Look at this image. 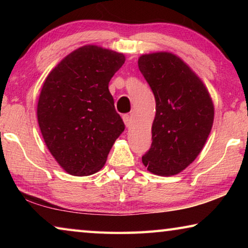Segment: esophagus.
Instances as JSON below:
<instances>
[{
	"instance_id": "obj_1",
	"label": "esophagus",
	"mask_w": 248,
	"mask_h": 248,
	"mask_svg": "<svg viewBox=\"0 0 248 248\" xmlns=\"http://www.w3.org/2000/svg\"><path fill=\"white\" fill-rule=\"evenodd\" d=\"M123 119H124V123L125 124V127L129 128L130 125H131V116L128 115V114H125V115L123 116Z\"/></svg>"
}]
</instances>
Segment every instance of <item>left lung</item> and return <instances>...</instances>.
Here are the masks:
<instances>
[{
	"label": "left lung",
	"instance_id": "obj_1",
	"mask_svg": "<svg viewBox=\"0 0 248 248\" xmlns=\"http://www.w3.org/2000/svg\"><path fill=\"white\" fill-rule=\"evenodd\" d=\"M138 64L156 103L152 144L142 162L155 175H176L195 161L208 139L212 99L202 81L173 53L143 54Z\"/></svg>",
	"mask_w": 248,
	"mask_h": 248
}]
</instances>
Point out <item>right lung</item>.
<instances>
[{"label": "right lung", "mask_w": 248, "mask_h": 248, "mask_svg": "<svg viewBox=\"0 0 248 248\" xmlns=\"http://www.w3.org/2000/svg\"><path fill=\"white\" fill-rule=\"evenodd\" d=\"M124 60L123 53L87 45L68 54L46 78L37 118L46 145L66 173L98 171L124 132L108 84Z\"/></svg>", "instance_id": "add662e5"}]
</instances>
